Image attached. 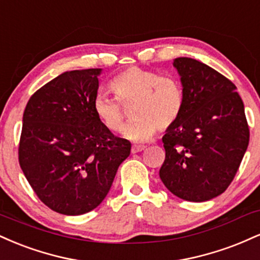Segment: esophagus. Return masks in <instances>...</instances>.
Masks as SVG:
<instances>
[{
    "mask_svg": "<svg viewBox=\"0 0 260 260\" xmlns=\"http://www.w3.org/2000/svg\"><path fill=\"white\" fill-rule=\"evenodd\" d=\"M147 149V147H144V145H133L132 149H131V151H132L133 154L136 153H139V151H143Z\"/></svg>",
    "mask_w": 260,
    "mask_h": 260,
    "instance_id": "34e87169",
    "label": "esophagus"
}]
</instances>
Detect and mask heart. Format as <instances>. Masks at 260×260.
<instances>
[{
	"instance_id": "obj_1",
	"label": "heart",
	"mask_w": 260,
	"mask_h": 260,
	"mask_svg": "<svg viewBox=\"0 0 260 260\" xmlns=\"http://www.w3.org/2000/svg\"><path fill=\"white\" fill-rule=\"evenodd\" d=\"M115 99L98 94L92 101L95 117L110 133H120L126 115L121 106L129 107L134 122L126 127L124 137L132 142H145L156 129L166 132L180 120L184 107L181 83L174 77L161 76L147 68L128 67L110 82Z\"/></svg>"
}]
</instances>
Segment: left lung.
<instances>
[{"label": "left lung", "mask_w": 260, "mask_h": 260, "mask_svg": "<svg viewBox=\"0 0 260 260\" xmlns=\"http://www.w3.org/2000/svg\"><path fill=\"white\" fill-rule=\"evenodd\" d=\"M183 85L180 120L162 137L165 161L160 178L188 202L220 196L234 181L249 143L243 101L236 85L197 59L174 61Z\"/></svg>", "instance_id": "1"}]
</instances>
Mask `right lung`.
<instances>
[{
    "mask_svg": "<svg viewBox=\"0 0 260 260\" xmlns=\"http://www.w3.org/2000/svg\"><path fill=\"white\" fill-rule=\"evenodd\" d=\"M101 68L70 71L31 95L18 160L38 198L56 213L82 215L105 199L131 143L92 111Z\"/></svg>",
    "mask_w": 260,
    "mask_h": 260,
    "instance_id": "1",
    "label": "right lung"
}]
</instances>
